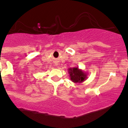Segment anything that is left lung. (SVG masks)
Masks as SVG:
<instances>
[{
  "mask_svg": "<svg viewBox=\"0 0 128 128\" xmlns=\"http://www.w3.org/2000/svg\"><path fill=\"white\" fill-rule=\"evenodd\" d=\"M68 72L69 74L70 79L74 83H82L88 78V74L78 67L69 68Z\"/></svg>",
  "mask_w": 128,
  "mask_h": 128,
  "instance_id": "obj_1",
  "label": "left lung"
}]
</instances>
